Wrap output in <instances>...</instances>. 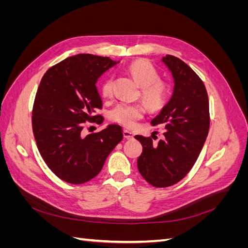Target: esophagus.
Here are the masks:
<instances>
[{"label":"esophagus","instance_id":"1","mask_svg":"<svg viewBox=\"0 0 248 248\" xmlns=\"http://www.w3.org/2000/svg\"><path fill=\"white\" fill-rule=\"evenodd\" d=\"M123 136L126 140H132L133 139V133L128 130H123Z\"/></svg>","mask_w":248,"mask_h":248}]
</instances>
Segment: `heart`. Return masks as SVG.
Instances as JSON below:
<instances>
[{"mask_svg":"<svg viewBox=\"0 0 248 248\" xmlns=\"http://www.w3.org/2000/svg\"><path fill=\"white\" fill-rule=\"evenodd\" d=\"M128 71L141 87L140 98L150 110L159 111L167 106L170 93V86L167 81L159 79V73L151 63L145 59L136 60L129 64ZM101 91L103 97L111 98L114 95V79L109 78L104 80ZM145 114L144 104L122 103L111 110L110 119L126 128H132Z\"/></svg>","mask_w":248,"mask_h":248,"instance_id":"1","label":"heart"}]
</instances>
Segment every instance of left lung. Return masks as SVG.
<instances>
[{
	"label": "left lung",
	"mask_w": 248,
	"mask_h": 248,
	"mask_svg": "<svg viewBox=\"0 0 248 248\" xmlns=\"http://www.w3.org/2000/svg\"><path fill=\"white\" fill-rule=\"evenodd\" d=\"M162 61L174 78V93L151 124L166 126L164 139L154 144L153 137H134L142 146L138 158L139 171L154 187L171 186L188 174L210 127L209 99L204 82L179 58L167 55Z\"/></svg>",
	"instance_id": "1"
}]
</instances>
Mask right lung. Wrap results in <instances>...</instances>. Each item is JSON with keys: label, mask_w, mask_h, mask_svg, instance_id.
<instances>
[{"label": "right lung", "mask_w": 248, "mask_h": 248, "mask_svg": "<svg viewBox=\"0 0 248 248\" xmlns=\"http://www.w3.org/2000/svg\"><path fill=\"white\" fill-rule=\"evenodd\" d=\"M116 64L108 57L79 54L51 66L35 96L32 127L37 147L49 170L63 181L82 184L96 177L123 139L120 125L84 137L86 122L101 124L102 101L95 86Z\"/></svg>", "instance_id": "1"}]
</instances>
